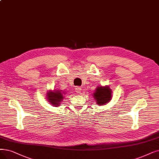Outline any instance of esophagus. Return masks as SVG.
I'll return each mask as SVG.
<instances>
[{
    "label": "esophagus",
    "mask_w": 159,
    "mask_h": 159,
    "mask_svg": "<svg viewBox=\"0 0 159 159\" xmlns=\"http://www.w3.org/2000/svg\"><path fill=\"white\" fill-rule=\"evenodd\" d=\"M81 87H76L75 88V91L77 93H81Z\"/></svg>",
    "instance_id": "1"
}]
</instances>
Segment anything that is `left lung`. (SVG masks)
Instances as JSON below:
<instances>
[{
  "label": "left lung",
  "mask_w": 159,
  "mask_h": 159,
  "mask_svg": "<svg viewBox=\"0 0 159 159\" xmlns=\"http://www.w3.org/2000/svg\"><path fill=\"white\" fill-rule=\"evenodd\" d=\"M112 91L109 86H98L93 94V97L99 106L108 103L112 98Z\"/></svg>",
  "instance_id": "obj_1"
}]
</instances>
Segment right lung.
<instances>
[{"instance_id": "add662e5", "label": "right lung", "mask_w": 159, "mask_h": 159, "mask_svg": "<svg viewBox=\"0 0 159 159\" xmlns=\"http://www.w3.org/2000/svg\"><path fill=\"white\" fill-rule=\"evenodd\" d=\"M65 94V92L62 91L61 90H53V91H49L47 93L46 97L48 99V102L51 104V105H53L54 107H57L60 106L61 102L62 101L64 98V94Z\"/></svg>"}]
</instances>
